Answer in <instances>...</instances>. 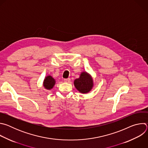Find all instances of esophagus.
Segmentation results:
<instances>
[{"label":"esophagus","mask_w":148,"mask_h":148,"mask_svg":"<svg viewBox=\"0 0 148 148\" xmlns=\"http://www.w3.org/2000/svg\"><path fill=\"white\" fill-rule=\"evenodd\" d=\"M70 78H64V82H70Z\"/></svg>","instance_id":"esophagus-1"}]
</instances>
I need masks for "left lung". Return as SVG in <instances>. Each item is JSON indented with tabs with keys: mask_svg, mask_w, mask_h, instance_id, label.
Returning a JSON list of instances; mask_svg holds the SVG:
<instances>
[{
	"mask_svg": "<svg viewBox=\"0 0 148 148\" xmlns=\"http://www.w3.org/2000/svg\"><path fill=\"white\" fill-rule=\"evenodd\" d=\"M75 88L81 93H87L90 92L93 87V80L88 73L83 72L81 74L79 78L74 81Z\"/></svg>",
	"mask_w": 148,
	"mask_h": 148,
	"instance_id": "8db88e82",
	"label": "left lung"
}]
</instances>
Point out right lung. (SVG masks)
Returning <instances> with one entry per match:
<instances>
[{"label": "right lung", "mask_w": 148, "mask_h": 148, "mask_svg": "<svg viewBox=\"0 0 148 148\" xmlns=\"http://www.w3.org/2000/svg\"><path fill=\"white\" fill-rule=\"evenodd\" d=\"M56 83L55 79L50 75L47 76L44 80L43 86L47 90H51L54 87Z\"/></svg>", "instance_id": "1"}]
</instances>
